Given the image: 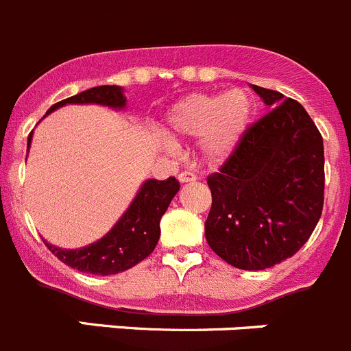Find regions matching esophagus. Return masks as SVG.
<instances>
[{"label":"esophagus","instance_id":"1","mask_svg":"<svg viewBox=\"0 0 351 351\" xmlns=\"http://www.w3.org/2000/svg\"><path fill=\"white\" fill-rule=\"evenodd\" d=\"M196 176L193 172H181L179 173V182L181 184H186V182H195Z\"/></svg>","mask_w":351,"mask_h":351}]
</instances>
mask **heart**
I'll list each match as a JSON object with an SVG mask.
<instances>
[{"mask_svg":"<svg viewBox=\"0 0 351 351\" xmlns=\"http://www.w3.org/2000/svg\"><path fill=\"white\" fill-rule=\"evenodd\" d=\"M253 99L243 89L222 93H193L173 103L165 115L173 136L202 138V152L208 162L229 158L241 145L253 120ZM170 145L169 138H163Z\"/></svg>","mask_w":351,"mask_h":351,"instance_id":"obj_1","label":"heart"}]
</instances>
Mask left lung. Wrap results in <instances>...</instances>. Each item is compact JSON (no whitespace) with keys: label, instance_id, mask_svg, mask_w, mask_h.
<instances>
[{"label":"left lung","instance_id":"8db88e82","mask_svg":"<svg viewBox=\"0 0 351 351\" xmlns=\"http://www.w3.org/2000/svg\"><path fill=\"white\" fill-rule=\"evenodd\" d=\"M270 110L208 176L210 248L232 267L263 270L295 255L324 206V143L298 101L252 86Z\"/></svg>","mask_w":351,"mask_h":351}]
</instances>
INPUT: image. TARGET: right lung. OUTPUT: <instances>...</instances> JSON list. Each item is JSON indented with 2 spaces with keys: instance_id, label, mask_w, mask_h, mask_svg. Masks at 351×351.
I'll use <instances>...</instances> for the list:
<instances>
[{
  "instance_id": "add662e5",
  "label": "right lung",
  "mask_w": 351,
  "mask_h": 351,
  "mask_svg": "<svg viewBox=\"0 0 351 351\" xmlns=\"http://www.w3.org/2000/svg\"><path fill=\"white\" fill-rule=\"evenodd\" d=\"M65 105H101L113 110H123L128 106V98L123 96V89L120 86H98L58 101L46 112V115ZM31 141L32 132L27 138V153ZM178 191L179 182L176 178H169L165 181L148 179L136 193L129 208L101 239L77 250L60 248L46 239L45 245L60 262L81 272L95 276L123 272L143 262L155 250L160 239V219Z\"/></svg>"
}]
</instances>
